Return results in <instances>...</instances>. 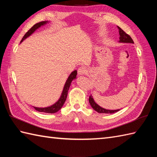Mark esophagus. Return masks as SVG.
<instances>
[{
    "mask_svg": "<svg viewBox=\"0 0 157 157\" xmlns=\"http://www.w3.org/2000/svg\"><path fill=\"white\" fill-rule=\"evenodd\" d=\"M78 73L79 75H86L88 73V70L86 69L84 67H80L78 68Z\"/></svg>",
    "mask_w": 157,
    "mask_h": 157,
    "instance_id": "1",
    "label": "esophagus"
}]
</instances>
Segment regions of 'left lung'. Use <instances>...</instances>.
Instances as JSON below:
<instances>
[{
  "label": "left lung",
  "mask_w": 157,
  "mask_h": 157,
  "mask_svg": "<svg viewBox=\"0 0 157 157\" xmlns=\"http://www.w3.org/2000/svg\"><path fill=\"white\" fill-rule=\"evenodd\" d=\"M117 28L119 29V42L121 43H132V44H134V41L132 39L130 36L127 34L123 30V29L117 26ZM89 102L90 105H91L92 109L95 110L96 112L99 113H107V114H111V113H114L119 111L120 109H117V110H108L104 108H102L101 106H100L98 104H96L95 102L94 98H93V96L92 95L90 96L89 97Z\"/></svg>",
  "instance_id": "obj_1"
}]
</instances>
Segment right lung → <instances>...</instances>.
Masks as SVG:
<instances>
[{"instance_id":"add662e5","label":"right lung","mask_w":157,"mask_h":157,"mask_svg":"<svg viewBox=\"0 0 157 157\" xmlns=\"http://www.w3.org/2000/svg\"><path fill=\"white\" fill-rule=\"evenodd\" d=\"M48 23H49V21H41L36 23V24H35L34 26H33V27L24 35V36L23 37L20 43H21L23 40H24L28 38L29 36H30L36 30V29H38V28H40L41 26L47 24ZM77 73H77V70H75V71H72L71 74L69 75V76L68 77V78L65 82L64 87H63L61 96H60L59 99L55 103V104H53L52 105L50 106H47V107H36V106H33V107L35 109V110H36V111H38L39 112H43V113H55L58 112L59 110L62 108L63 105H64V103L66 101L67 96L68 90L69 89L70 86H71V82L73 80V79H76Z\"/></svg>"}]
</instances>
